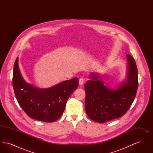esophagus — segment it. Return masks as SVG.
<instances>
[{"mask_svg": "<svg viewBox=\"0 0 153 153\" xmlns=\"http://www.w3.org/2000/svg\"><path fill=\"white\" fill-rule=\"evenodd\" d=\"M83 82H84V80L82 78H80L79 79V85H82L83 84Z\"/></svg>", "mask_w": 153, "mask_h": 153, "instance_id": "34e87169", "label": "esophagus"}]
</instances>
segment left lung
<instances>
[{"mask_svg":"<svg viewBox=\"0 0 153 153\" xmlns=\"http://www.w3.org/2000/svg\"><path fill=\"white\" fill-rule=\"evenodd\" d=\"M126 76L118 85L110 87L101 74L91 72L84 84L85 109L88 117L97 123H104L122 117L131 107L138 87L135 61L126 54Z\"/></svg>","mask_w":153,"mask_h":153,"instance_id":"1","label":"left lung"}]
</instances>
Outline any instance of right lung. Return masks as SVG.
<instances>
[{
	"label": "right lung",
	"instance_id": "add662e5",
	"mask_svg": "<svg viewBox=\"0 0 153 153\" xmlns=\"http://www.w3.org/2000/svg\"><path fill=\"white\" fill-rule=\"evenodd\" d=\"M17 57L14 66L13 85L15 95L25 113L32 119L53 122L62 116L68 98L79 85V79L60 82L51 87L37 88L27 82L21 74Z\"/></svg>",
	"mask_w": 153,
	"mask_h": 153
}]
</instances>
